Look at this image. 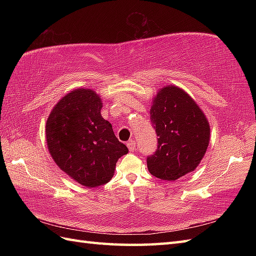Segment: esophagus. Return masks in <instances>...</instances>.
I'll list each match as a JSON object with an SVG mask.
<instances>
[{
  "label": "esophagus",
  "mask_w": 256,
  "mask_h": 256,
  "mask_svg": "<svg viewBox=\"0 0 256 256\" xmlns=\"http://www.w3.org/2000/svg\"><path fill=\"white\" fill-rule=\"evenodd\" d=\"M128 150L133 152L135 150V148H136V143H135V140H128V142L126 143Z\"/></svg>",
  "instance_id": "esophagus-1"
}]
</instances>
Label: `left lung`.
<instances>
[{
    "instance_id": "8db88e82",
    "label": "left lung",
    "mask_w": 256,
    "mask_h": 256,
    "mask_svg": "<svg viewBox=\"0 0 256 256\" xmlns=\"http://www.w3.org/2000/svg\"><path fill=\"white\" fill-rule=\"evenodd\" d=\"M158 146L148 157L152 175L174 182L196 170L210 142V125L202 110L182 89L166 86L150 110Z\"/></svg>"
}]
</instances>
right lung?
<instances>
[{
    "label": "right lung",
    "mask_w": 256,
    "mask_h": 256,
    "mask_svg": "<svg viewBox=\"0 0 256 256\" xmlns=\"http://www.w3.org/2000/svg\"><path fill=\"white\" fill-rule=\"evenodd\" d=\"M96 91L76 89L54 106L46 122V142L58 167L88 188L106 184L128 148L101 116Z\"/></svg>",
    "instance_id": "1"
}]
</instances>
